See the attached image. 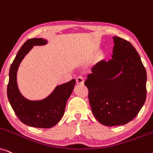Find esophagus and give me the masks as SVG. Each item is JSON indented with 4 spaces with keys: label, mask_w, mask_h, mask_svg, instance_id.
<instances>
[{
    "label": "esophagus",
    "mask_w": 153,
    "mask_h": 153,
    "mask_svg": "<svg viewBox=\"0 0 153 153\" xmlns=\"http://www.w3.org/2000/svg\"><path fill=\"white\" fill-rule=\"evenodd\" d=\"M76 84L78 85H82L84 83V80H83V78L81 76H79L78 78L76 79Z\"/></svg>",
    "instance_id": "esophagus-1"
}]
</instances>
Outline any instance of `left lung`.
<instances>
[{
  "instance_id": "1",
  "label": "left lung",
  "mask_w": 153,
  "mask_h": 153,
  "mask_svg": "<svg viewBox=\"0 0 153 153\" xmlns=\"http://www.w3.org/2000/svg\"><path fill=\"white\" fill-rule=\"evenodd\" d=\"M112 59L92 68L84 84L88 89L92 112L106 126L133 120L146 99V71L135 48L120 37H113Z\"/></svg>"
}]
</instances>
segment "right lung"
Listing matches in <instances>:
<instances>
[{
  "label": "right lung",
  "mask_w": 153,
  "mask_h": 153,
  "mask_svg": "<svg viewBox=\"0 0 153 153\" xmlns=\"http://www.w3.org/2000/svg\"><path fill=\"white\" fill-rule=\"evenodd\" d=\"M47 44L46 39L33 38L22 45L10 67L7 89L8 100L19 119L25 125L37 128H51L59 122L76 83L75 79H72L57 85L47 97L37 101L29 100L21 94L16 81V73L21 62L33 46Z\"/></svg>",
  "instance_id": "obj_1"
}]
</instances>
